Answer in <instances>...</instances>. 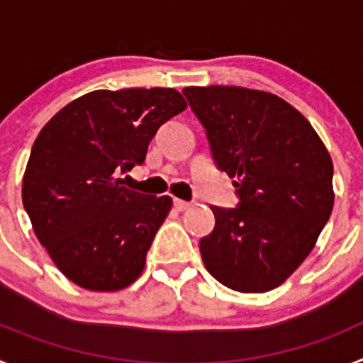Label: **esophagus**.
Returning <instances> with one entry per match:
<instances>
[{
  "label": "esophagus",
  "mask_w": 363,
  "mask_h": 363,
  "mask_svg": "<svg viewBox=\"0 0 363 363\" xmlns=\"http://www.w3.org/2000/svg\"><path fill=\"white\" fill-rule=\"evenodd\" d=\"M189 207H191V203H189V201H184V200H178V198H174V209L176 211H187Z\"/></svg>",
  "instance_id": "34e87169"
}]
</instances>
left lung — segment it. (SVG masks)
<instances>
[{
	"instance_id": "1",
	"label": "left lung",
	"mask_w": 363,
	"mask_h": 363,
	"mask_svg": "<svg viewBox=\"0 0 363 363\" xmlns=\"http://www.w3.org/2000/svg\"><path fill=\"white\" fill-rule=\"evenodd\" d=\"M213 160L234 178V209L211 207L200 240L207 271L240 293H265L300 267L331 216L333 162L313 125L285 99L243 86H187Z\"/></svg>"
}]
</instances>
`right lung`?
<instances>
[{
	"label": "right lung",
	"instance_id": "obj_1",
	"mask_svg": "<svg viewBox=\"0 0 363 363\" xmlns=\"http://www.w3.org/2000/svg\"><path fill=\"white\" fill-rule=\"evenodd\" d=\"M185 108L174 89L94 91L70 101L38 134L23 207L70 281L120 291L142 274L172 200L130 191L120 174L145 162L154 134Z\"/></svg>",
	"mask_w": 363,
	"mask_h": 363
}]
</instances>
